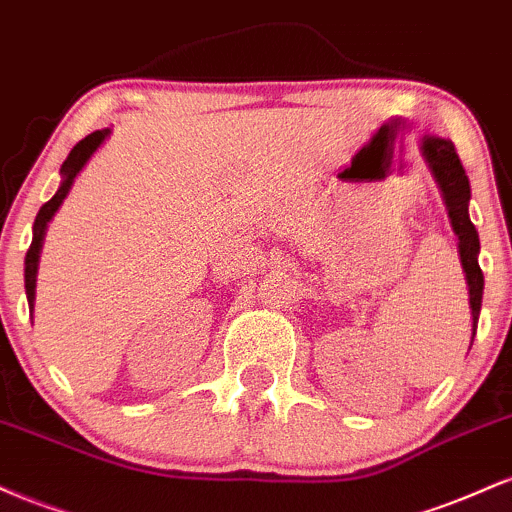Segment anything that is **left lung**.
<instances>
[{"label": "left lung", "instance_id": "8db88e82", "mask_svg": "<svg viewBox=\"0 0 512 512\" xmlns=\"http://www.w3.org/2000/svg\"><path fill=\"white\" fill-rule=\"evenodd\" d=\"M422 153L434 172L438 186L443 191L450 225L460 239V261L465 268L467 285H470V309H472V340L477 333L479 311H482L484 294V273L479 268V234L470 220V179H467L465 167L458 158L453 141L438 136L422 138Z\"/></svg>", "mask_w": 512, "mask_h": 512}]
</instances>
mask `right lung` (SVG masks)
Returning <instances> with one entry per match:
<instances>
[{"instance_id":"1","label":"right lung","mask_w":512,"mask_h":512,"mask_svg":"<svg viewBox=\"0 0 512 512\" xmlns=\"http://www.w3.org/2000/svg\"><path fill=\"white\" fill-rule=\"evenodd\" d=\"M110 136V129H102V131H93L88 134L83 141H78L74 148H71L69 158L64 160L62 165V184H59L57 194H54L45 206L40 208V213L35 215L33 222V242H30V249L26 254V294H28V304L30 311H33V302H35V275H38V261H40V249H42V239H45V230H47V222L52 220V215L57 213L62 201L69 194L71 184L78 177V172L83 170V165L90 160V155L100 148V143Z\"/></svg>"}]
</instances>
